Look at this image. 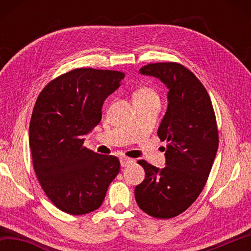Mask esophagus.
<instances>
[{"label": "esophagus", "instance_id": "esophagus-1", "mask_svg": "<svg viewBox=\"0 0 251 251\" xmlns=\"http://www.w3.org/2000/svg\"><path fill=\"white\" fill-rule=\"evenodd\" d=\"M133 159H131V158H129V157H121V165H122V166L123 167H127V166H128V165L129 164H131V163H133Z\"/></svg>", "mask_w": 251, "mask_h": 251}]
</instances>
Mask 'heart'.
Returning a JSON list of instances; mask_svg holds the SVG:
<instances>
[{
	"mask_svg": "<svg viewBox=\"0 0 251 251\" xmlns=\"http://www.w3.org/2000/svg\"><path fill=\"white\" fill-rule=\"evenodd\" d=\"M135 105L160 104V96L155 88L151 86H142L137 88L133 94Z\"/></svg>",
	"mask_w": 251,
	"mask_h": 251,
	"instance_id": "heart-1",
	"label": "heart"
}]
</instances>
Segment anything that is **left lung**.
<instances>
[{"mask_svg":"<svg viewBox=\"0 0 251 251\" xmlns=\"http://www.w3.org/2000/svg\"><path fill=\"white\" fill-rule=\"evenodd\" d=\"M139 73L159 78L168 87L167 112L157 135L166 142L163 169L138 160L145 179L136 186L138 207L157 219H169L188 209L201 195L219 145L210 97L196 75L176 62L151 63Z\"/></svg>","mask_w":251,"mask_h":251,"instance_id":"1","label":"left lung"}]
</instances>
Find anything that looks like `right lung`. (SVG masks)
<instances>
[{
	"label": "right lung",
	"instance_id": "add662e5",
	"mask_svg": "<svg viewBox=\"0 0 251 251\" xmlns=\"http://www.w3.org/2000/svg\"><path fill=\"white\" fill-rule=\"evenodd\" d=\"M123 72L80 67L42 90L29 124L33 168L46 196L59 210L85 215L103 203L120 159L84 146V135L101 120L106 97L120 87Z\"/></svg>",
	"mask_w": 251,
	"mask_h": 251
}]
</instances>
